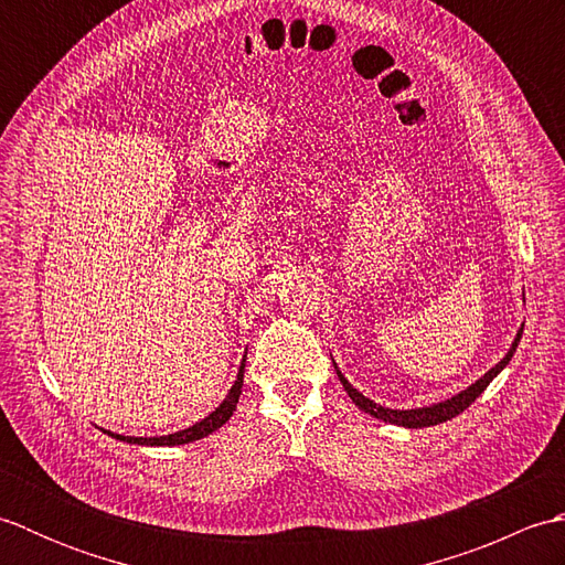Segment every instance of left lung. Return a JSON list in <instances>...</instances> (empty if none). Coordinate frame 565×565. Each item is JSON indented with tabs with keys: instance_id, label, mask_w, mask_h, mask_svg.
<instances>
[{
	"instance_id": "obj_1",
	"label": "left lung",
	"mask_w": 565,
	"mask_h": 565,
	"mask_svg": "<svg viewBox=\"0 0 565 565\" xmlns=\"http://www.w3.org/2000/svg\"><path fill=\"white\" fill-rule=\"evenodd\" d=\"M522 330H524V326L520 328L518 338H514V342H512V347H510V352H508L505 356H502L500 362L488 371V374H483L476 383H471V386H468L466 391L456 393V395H451V398L441 401V403H435V405L413 407V411H391V407H383V405H379V403H374V401H369L364 393H359V391L352 386V383L342 376V371H340L338 366H334V369H338V379L342 381V386H344L347 395H350L352 403L359 407V411L374 415L376 419H383V423H391V425H401V427H411V429L431 427V425L447 423V419H451V417H456L459 413H463L466 407L471 405V403L478 398V395H481V393L488 388V383L493 381V379L500 374V371L510 364V359H512L514 350H518V344H520V340H522Z\"/></svg>"
}]
</instances>
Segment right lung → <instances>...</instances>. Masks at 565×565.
<instances>
[{
    "label": "right lung",
    "instance_id": "obj_1",
    "mask_svg": "<svg viewBox=\"0 0 565 565\" xmlns=\"http://www.w3.org/2000/svg\"><path fill=\"white\" fill-rule=\"evenodd\" d=\"M243 376H245V362L239 364V371H237V379L233 383V388L227 391L225 401L215 407V411L203 417L201 423L191 425L186 429H179L174 431V435H164V437H124V435H114V431H106V435H111L116 439L121 441H128V444H146V447H177V444H189V441H196V439H203L209 437L211 431H215L218 427H223L227 419L233 417V411L237 407V401H239V393H243Z\"/></svg>",
    "mask_w": 565,
    "mask_h": 565
}]
</instances>
